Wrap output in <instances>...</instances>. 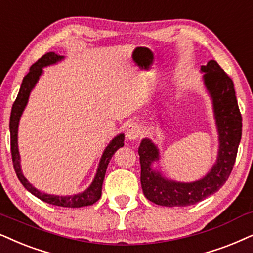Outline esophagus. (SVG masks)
Wrapping results in <instances>:
<instances>
[{
  "instance_id": "obj_1",
  "label": "esophagus",
  "mask_w": 253,
  "mask_h": 253,
  "mask_svg": "<svg viewBox=\"0 0 253 253\" xmlns=\"http://www.w3.org/2000/svg\"><path fill=\"white\" fill-rule=\"evenodd\" d=\"M126 133L127 139L136 140V139H138L139 137L143 134V129H142V127H140L139 124H137V123H134V122H131L129 126H126Z\"/></svg>"
}]
</instances>
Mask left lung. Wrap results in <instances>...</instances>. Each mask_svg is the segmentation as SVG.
<instances>
[{"label": "left lung", "instance_id": "obj_1", "mask_svg": "<svg viewBox=\"0 0 253 253\" xmlns=\"http://www.w3.org/2000/svg\"><path fill=\"white\" fill-rule=\"evenodd\" d=\"M203 81L211 94L218 131L217 160L202 179L193 182H176L165 179L152 163L159 160V150L152 140L144 138L138 153L140 183L147 200L159 206L186 207L195 205L214 194L227 181L234 167L242 137V115L236 98L234 83L215 60L201 66Z\"/></svg>", "mask_w": 253, "mask_h": 253}]
</instances>
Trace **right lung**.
Returning a JSON list of instances; mask_svg holds the SVG:
<instances>
[{"label":"right lung","instance_id":"add662e5","mask_svg":"<svg viewBox=\"0 0 253 253\" xmlns=\"http://www.w3.org/2000/svg\"><path fill=\"white\" fill-rule=\"evenodd\" d=\"M64 59L62 55L55 54L54 52H48V53L44 54L41 59H38L34 65L30 67L29 73L25 75L23 79V83L19 88L18 95L16 97L14 104H12L11 115H10V123H9V129H10V145H11V157H12V164H14V169L16 174L19 181L22 182V185L28 189L31 194L37 196L38 199H41L42 201L50 203L53 206L59 207H66V208H80V207L84 206H90L97 201L101 198L102 194V183L104 180V175H106V170L109 164L111 157L114 156V153L116 152L120 147L124 145V134L121 133L119 136H116L115 138L109 143V145L106 147L102 157H101L100 164H98L96 175L93 180V182L90 183V186L88 187L86 191L83 193H79V194L74 195H68V196H59V195H51L46 194V193L39 192L37 188H35L28 180L25 179V176L23 175L22 169H21V157H19L18 152V144H17V133H18V123L19 119H21L23 110L28 103L29 96L32 88L35 87V84H37L39 77L42 73V67L50 66L55 62L60 61Z\"/></svg>","mask_w":253,"mask_h":253}]
</instances>
